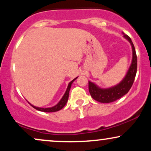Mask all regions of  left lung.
<instances>
[{
  "mask_svg": "<svg viewBox=\"0 0 151 151\" xmlns=\"http://www.w3.org/2000/svg\"><path fill=\"white\" fill-rule=\"evenodd\" d=\"M124 37L129 40L132 47L133 58L131 65L126 77L117 85L108 89H101L93 82L89 81V91L91 97L101 103H111L119 99L126 94L132 86L137 72V56L132 40L127 35L124 34Z\"/></svg>",
  "mask_w": 151,
  "mask_h": 151,
  "instance_id": "left-lung-1",
  "label": "left lung"
}]
</instances>
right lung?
Listing matches in <instances>:
<instances>
[{"mask_svg":"<svg viewBox=\"0 0 151 151\" xmlns=\"http://www.w3.org/2000/svg\"><path fill=\"white\" fill-rule=\"evenodd\" d=\"M77 77H76L75 79H74L73 80L71 81L70 83H69L68 86H67V89L66 90L65 94L64 96H62V98L61 99L59 103L57 105L54 106L52 107H50V108H40V107H37V106H35L30 104L32 106L33 108H35V109H37L38 111H43V112H55V111H60V109H62L63 108L64 106L66 105L67 104V101H68V98H69V93H70V90L71 88V86H72V84L73 83V81L77 79Z\"/></svg>","mask_w":151,"mask_h":151,"instance_id":"1","label":"right lung"}]
</instances>
